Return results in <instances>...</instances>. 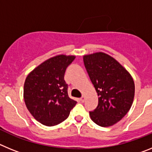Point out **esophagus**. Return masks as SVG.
<instances>
[{"label": "esophagus", "instance_id": "1", "mask_svg": "<svg viewBox=\"0 0 152 152\" xmlns=\"http://www.w3.org/2000/svg\"><path fill=\"white\" fill-rule=\"evenodd\" d=\"M84 100H85V96H84V95H83V96L80 97V101L84 102Z\"/></svg>", "mask_w": 152, "mask_h": 152}]
</instances>
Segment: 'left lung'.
<instances>
[{"label": "left lung", "mask_w": 152, "mask_h": 152, "mask_svg": "<svg viewBox=\"0 0 152 152\" xmlns=\"http://www.w3.org/2000/svg\"><path fill=\"white\" fill-rule=\"evenodd\" d=\"M84 66L98 95V105L90 116L102 127L121 120L133 103L135 84L129 72L119 62L104 52L83 57Z\"/></svg>", "instance_id": "1"}]
</instances>
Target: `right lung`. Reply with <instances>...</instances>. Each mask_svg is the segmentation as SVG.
I'll use <instances>...</instances> for the list:
<instances>
[{"instance_id": "1", "label": "right lung", "mask_w": 152, "mask_h": 152, "mask_svg": "<svg viewBox=\"0 0 152 152\" xmlns=\"http://www.w3.org/2000/svg\"><path fill=\"white\" fill-rule=\"evenodd\" d=\"M75 56L50 58L27 75L23 88L25 104L32 116L47 126L59 124L69 116L77 102L68 96L64 80L67 67Z\"/></svg>"}]
</instances>
